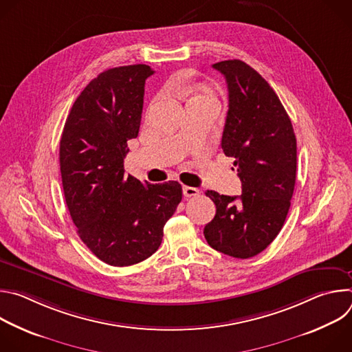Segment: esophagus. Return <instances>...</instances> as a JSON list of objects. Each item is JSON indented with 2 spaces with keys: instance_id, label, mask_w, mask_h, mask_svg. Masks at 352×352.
Returning <instances> with one entry per match:
<instances>
[{
  "instance_id": "obj_1",
  "label": "esophagus",
  "mask_w": 352,
  "mask_h": 352,
  "mask_svg": "<svg viewBox=\"0 0 352 352\" xmlns=\"http://www.w3.org/2000/svg\"><path fill=\"white\" fill-rule=\"evenodd\" d=\"M182 192H184V196H186V197L197 196V195L200 193L197 188H193V186H186V185L182 188Z\"/></svg>"
}]
</instances>
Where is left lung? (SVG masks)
Returning <instances> with one entry per match:
<instances>
[{"instance_id":"8db88e82","label":"left lung","mask_w":352,"mask_h":352,"mask_svg":"<svg viewBox=\"0 0 352 352\" xmlns=\"http://www.w3.org/2000/svg\"><path fill=\"white\" fill-rule=\"evenodd\" d=\"M228 87L221 138L242 184L241 196L208 190L216 205L204 234L219 252L248 259L278 235L291 206L296 175V139L291 120L270 85L241 60L213 64Z\"/></svg>"}]
</instances>
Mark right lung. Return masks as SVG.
<instances>
[{
	"label": "right lung",
	"mask_w": 352,
	"mask_h": 352,
	"mask_svg": "<svg viewBox=\"0 0 352 352\" xmlns=\"http://www.w3.org/2000/svg\"><path fill=\"white\" fill-rule=\"evenodd\" d=\"M153 74L136 64L97 75L75 100L60 142L71 219L83 243L110 266L152 256L182 199L177 181L142 184L124 170L128 140L139 133L144 82Z\"/></svg>",
	"instance_id": "add662e5"
}]
</instances>
